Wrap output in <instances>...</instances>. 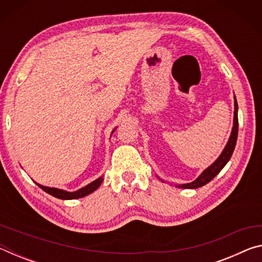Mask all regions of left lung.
I'll return each mask as SVG.
<instances>
[{"mask_svg": "<svg viewBox=\"0 0 262 262\" xmlns=\"http://www.w3.org/2000/svg\"><path fill=\"white\" fill-rule=\"evenodd\" d=\"M237 136H238V104H237V99L234 97V113H233V127L231 130V135L229 137V141L225 148L223 149V151L220 155V157L216 159V161L211 164L209 167H207L202 173L196 179L189 184H183V185H178L177 187L179 188H199L205 186L206 184L209 183L210 180H212L215 177L220 173L222 168H223L227 163L229 162V159L231 158L232 152L234 150V147H236V142H237ZM161 179V178H159ZM162 180V179H161ZM163 181V180H162Z\"/></svg>", "mask_w": 262, "mask_h": 262, "instance_id": "left-lung-1", "label": "left lung"}]
</instances>
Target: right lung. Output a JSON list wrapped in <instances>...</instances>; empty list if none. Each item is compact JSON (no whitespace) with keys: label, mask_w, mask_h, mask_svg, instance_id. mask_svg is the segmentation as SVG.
<instances>
[{"label":"right lung","mask_w":262,"mask_h":262,"mask_svg":"<svg viewBox=\"0 0 262 262\" xmlns=\"http://www.w3.org/2000/svg\"><path fill=\"white\" fill-rule=\"evenodd\" d=\"M103 180H104L103 177H100V178L96 179L95 181H92V183L88 184L86 186H84V187L79 188L78 190H75V192H67V190H63V189H59V188H54V187H47V186L39 185L37 183H35V184H37L42 190H45L46 193L51 194L52 196L61 199V200H74V199H79V198L86 196V195L91 194L92 192H95V190L101 185V183H103Z\"/></svg>","instance_id":"right-lung-1"}]
</instances>
